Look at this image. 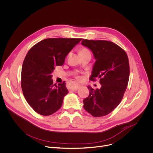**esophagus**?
<instances>
[{
	"label": "esophagus",
	"instance_id": "34e87169",
	"mask_svg": "<svg viewBox=\"0 0 153 153\" xmlns=\"http://www.w3.org/2000/svg\"><path fill=\"white\" fill-rule=\"evenodd\" d=\"M72 83H73V89H79V88H80V85H79V84H77L76 82H73Z\"/></svg>",
	"mask_w": 153,
	"mask_h": 153
}]
</instances>
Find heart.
Segmentation results:
<instances>
[{
	"label": "heart",
	"mask_w": 153,
	"mask_h": 153,
	"mask_svg": "<svg viewBox=\"0 0 153 153\" xmlns=\"http://www.w3.org/2000/svg\"><path fill=\"white\" fill-rule=\"evenodd\" d=\"M89 51L86 48H82L79 51V53H89Z\"/></svg>",
	"instance_id": "1"
}]
</instances>
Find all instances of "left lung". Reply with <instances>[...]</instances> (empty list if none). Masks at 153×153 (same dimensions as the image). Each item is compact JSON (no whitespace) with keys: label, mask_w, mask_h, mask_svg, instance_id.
<instances>
[{"label":"left lung","mask_w":153,"mask_h":153,"mask_svg":"<svg viewBox=\"0 0 153 153\" xmlns=\"http://www.w3.org/2000/svg\"><path fill=\"white\" fill-rule=\"evenodd\" d=\"M82 45L89 48L96 60L90 79H100V89L88 86V97L83 100L85 110L94 117L110 113L121 102L129 79V64L126 52L107 40L83 39Z\"/></svg>","instance_id":"1"}]
</instances>
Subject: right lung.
Masks as SVG:
<instances>
[{
	"instance_id": "obj_1",
	"label": "right lung",
	"mask_w": 153,
	"mask_h": 153,
	"mask_svg": "<svg viewBox=\"0 0 153 153\" xmlns=\"http://www.w3.org/2000/svg\"><path fill=\"white\" fill-rule=\"evenodd\" d=\"M82 39L49 38L34 45L22 66L21 88L31 107L38 114L49 116L58 111L68 91L66 83L53 85L52 73L62 65L65 56Z\"/></svg>"
}]
</instances>
